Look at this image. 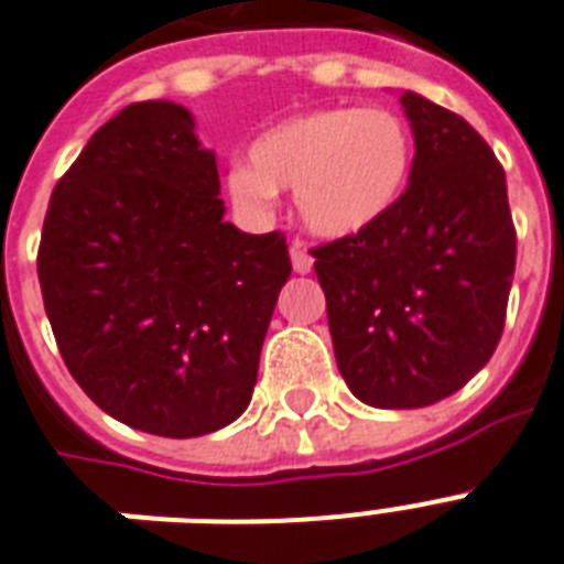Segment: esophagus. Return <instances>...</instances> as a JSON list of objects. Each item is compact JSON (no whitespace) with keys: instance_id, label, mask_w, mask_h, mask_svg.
I'll list each match as a JSON object with an SVG mask.
<instances>
[{"instance_id":"obj_1","label":"esophagus","mask_w":564,"mask_h":564,"mask_svg":"<svg viewBox=\"0 0 564 564\" xmlns=\"http://www.w3.org/2000/svg\"><path fill=\"white\" fill-rule=\"evenodd\" d=\"M291 264H294L296 273H311V268H314V256L308 253V247L300 238L291 245Z\"/></svg>"}]
</instances>
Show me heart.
<instances>
[{
    "label": "heart",
    "mask_w": 564,
    "mask_h": 564,
    "mask_svg": "<svg viewBox=\"0 0 564 564\" xmlns=\"http://www.w3.org/2000/svg\"><path fill=\"white\" fill-rule=\"evenodd\" d=\"M416 162L408 119L381 107L335 104L268 128L250 162L227 171V192L245 209H268L276 188H291L314 236L352 238L390 215Z\"/></svg>",
    "instance_id": "1"
}]
</instances>
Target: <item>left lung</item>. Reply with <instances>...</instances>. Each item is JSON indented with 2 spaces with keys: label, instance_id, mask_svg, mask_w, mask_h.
Wrapping results in <instances>:
<instances>
[{
  "label": "left lung",
  "instance_id": "8db88e82",
  "mask_svg": "<svg viewBox=\"0 0 564 564\" xmlns=\"http://www.w3.org/2000/svg\"><path fill=\"white\" fill-rule=\"evenodd\" d=\"M413 177L367 232L311 250L340 376L360 402L410 410L457 393L503 335L516 273L507 174L463 116L402 96Z\"/></svg>",
  "mask_w": 564,
  "mask_h": 564
}]
</instances>
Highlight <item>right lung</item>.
<instances>
[{"instance_id":"1","label":"right lung","mask_w":564,"mask_h":564,"mask_svg":"<svg viewBox=\"0 0 564 564\" xmlns=\"http://www.w3.org/2000/svg\"><path fill=\"white\" fill-rule=\"evenodd\" d=\"M215 154L180 104L139 101L57 180L37 276L61 358L112 419L204 436L250 404L279 291L282 232L224 220Z\"/></svg>"}]
</instances>
